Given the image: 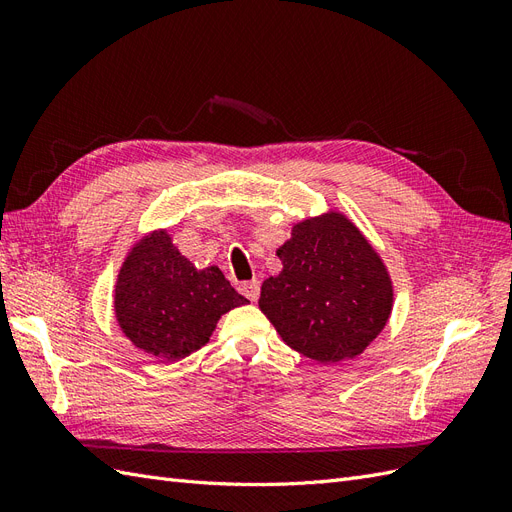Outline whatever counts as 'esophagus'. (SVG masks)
<instances>
[{
    "label": "esophagus",
    "instance_id": "obj_1",
    "mask_svg": "<svg viewBox=\"0 0 512 512\" xmlns=\"http://www.w3.org/2000/svg\"><path fill=\"white\" fill-rule=\"evenodd\" d=\"M243 297H247L250 301H256L260 297V282L258 280H252V282H243L239 286Z\"/></svg>",
    "mask_w": 512,
    "mask_h": 512
}]
</instances>
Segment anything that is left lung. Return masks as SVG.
I'll return each instance as SVG.
<instances>
[{
  "label": "left lung",
  "mask_w": 512,
  "mask_h": 512,
  "mask_svg": "<svg viewBox=\"0 0 512 512\" xmlns=\"http://www.w3.org/2000/svg\"><path fill=\"white\" fill-rule=\"evenodd\" d=\"M277 258L284 269L262 284L258 305L292 350L339 363L380 335L393 309V284L346 215L331 211L299 222Z\"/></svg>",
  "instance_id": "1"
}]
</instances>
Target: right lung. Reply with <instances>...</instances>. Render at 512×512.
Wrapping results in <instances>:
<instances>
[{
	"instance_id": "1",
	"label": "right lung",
	"mask_w": 512,
	"mask_h": 512,
	"mask_svg": "<svg viewBox=\"0 0 512 512\" xmlns=\"http://www.w3.org/2000/svg\"><path fill=\"white\" fill-rule=\"evenodd\" d=\"M247 299L218 267L196 269L166 230L138 241L119 271L115 316L130 342L177 361L203 348L220 316Z\"/></svg>"
}]
</instances>
